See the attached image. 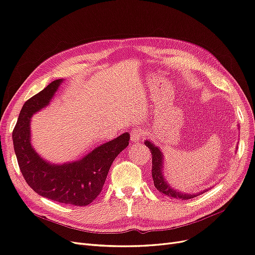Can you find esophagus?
<instances>
[{
	"label": "esophagus",
	"instance_id": "esophagus-1",
	"mask_svg": "<svg viewBox=\"0 0 255 255\" xmlns=\"http://www.w3.org/2000/svg\"><path fill=\"white\" fill-rule=\"evenodd\" d=\"M130 141L132 142H136V141H139L140 139L144 137V132L140 128H132L130 129Z\"/></svg>",
	"mask_w": 255,
	"mask_h": 255
}]
</instances>
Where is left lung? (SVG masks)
Masks as SVG:
<instances>
[{
    "instance_id": "1",
    "label": "left lung",
    "mask_w": 255,
    "mask_h": 255,
    "mask_svg": "<svg viewBox=\"0 0 255 255\" xmlns=\"http://www.w3.org/2000/svg\"><path fill=\"white\" fill-rule=\"evenodd\" d=\"M144 144L148 146L152 154V177L154 185L158 191L165 196L170 197L172 199H182V200H188L191 198H195L199 195L203 194V192L207 191L208 189H204L203 191H199L197 194H185V192H181L179 190H175L169 185L164 177L163 172V163H164V154L161 153L158 146H156L154 143H152L149 140H145Z\"/></svg>"
}]
</instances>
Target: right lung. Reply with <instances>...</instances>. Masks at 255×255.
Instances as JSON below:
<instances>
[{
	"mask_svg": "<svg viewBox=\"0 0 255 255\" xmlns=\"http://www.w3.org/2000/svg\"><path fill=\"white\" fill-rule=\"evenodd\" d=\"M63 79L55 80L28 99L12 130L14 153L28 186L38 195L64 204L85 206L100 195L115 158L128 145L129 134L97 146L82 159L54 165L38 155L30 142L32 116L48 106Z\"/></svg>",
	"mask_w": 255,
	"mask_h": 255,
	"instance_id": "1",
	"label": "right lung"
}]
</instances>
